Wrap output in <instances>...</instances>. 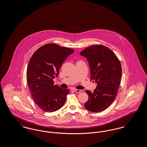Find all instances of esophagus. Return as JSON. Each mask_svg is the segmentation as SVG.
<instances>
[{
  "instance_id": "1",
  "label": "esophagus",
  "mask_w": 147,
  "mask_h": 147,
  "mask_svg": "<svg viewBox=\"0 0 147 147\" xmlns=\"http://www.w3.org/2000/svg\"><path fill=\"white\" fill-rule=\"evenodd\" d=\"M74 91H75L76 92H77V93H79V92H80L82 91L81 90H79V89H74Z\"/></svg>"
}]
</instances>
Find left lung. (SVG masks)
Wrapping results in <instances>:
<instances>
[{
  "instance_id": "1",
  "label": "left lung",
  "mask_w": 147,
  "mask_h": 147,
  "mask_svg": "<svg viewBox=\"0 0 147 147\" xmlns=\"http://www.w3.org/2000/svg\"><path fill=\"white\" fill-rule=\"evenodd\" d=\"M80 55L87 59L90 69L91 80L98 84L92 92L86 90L89 99L84 107L92 112L102 111L111 105L118 92L122 68L116 55L103 45H93Z\"/></svg>"
}]
</instances>
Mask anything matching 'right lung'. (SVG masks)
<instances>
[{
	"instance_id": "add662e5",
	"label": "right lung",
	"mask_w": 147,
	"mask_h": 147,
	"mask_svg": "<svg viewBox=\"0 0 147 147\" xmlns=\"http://www.w3.org/2000/svg\"><path fill=\"white\" fill-rule=\"evenodd\" d=\"M74 49L55 43L45 45L31 57L27 69V81L36 104L45 112H54L63 106L69 90L54 85L59 68Z\"/></svg>"
}]
</instances>
